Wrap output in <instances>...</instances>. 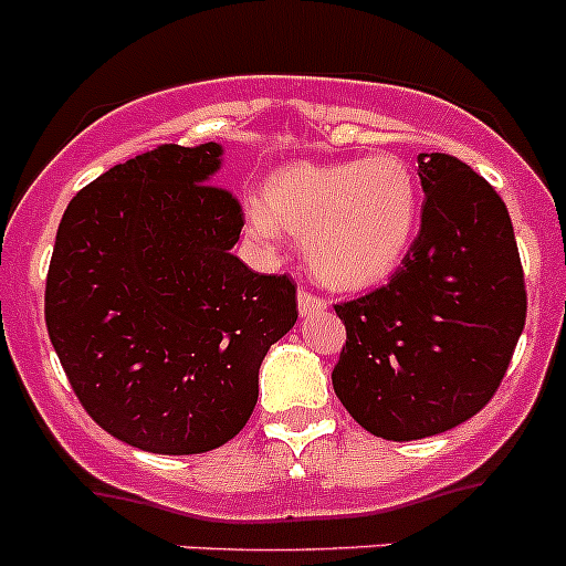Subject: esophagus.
<instances>
[{
	"mask_svg": "<svg viewBox=\"0 0 566 566\" xmlns=\"http://www.w3.org/2000/svg\"><path fill=\"white\" fill-rule=\"evenodd\" d=\"M326 310V301L321 295H312L310 290H298V312L301 317H312V315H321Z\"/></svg>",
	"mask_w": 566,
	"mask_h": 566,
	"instance_id": "34e87169",
	"label": "esophagus"
}]
</instances>
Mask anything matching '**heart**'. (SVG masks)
Returning a JSON list of instances; mask_svg holds the SVG:
<instances>
[{
  "instance_id": "heart-1",
  "label": "heart",
  "mask_w": 566,
  "mask_h": 566,
  "mask_svg": "<svg viewBox=\"0 0 566 566\" xmlns=\"http://www.w3.org/2000/svg\"><path fill=\"white\" fill-rule=\"evenodd\" d=\"M249 229L265 243L282 227L304 234V256L321 282L356 290L387 279L420 229V190L398 155L348 163H293L245 201Z\"/></svg>"
}]
</instances>
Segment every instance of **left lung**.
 <instances>
[{"mask_svg": "<svg viewBox=\"0 0 566 566\" xmlns=\"http://www.w3.org/2000/svg\"><path fill=\"white\" fill-rule=\"evenodd\" d=\"M420 232L384 287L334 306L348 339L334 392L361 429L409 442L484 409L525 326L506 205L451 155H417Z\"/></svg>", "mask_w": 566, "mask_h": 566, "instance_id": "left-lung-1", "label": "left lung"}]
</instances>
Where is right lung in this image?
<instances>
[{"label":"right lung","mask_w":566,"mask_h":566,"mask_svg":"<svg viewBox=\"0 0 566 566\" xmlns=\"http://www.w3.org/2000/svg\"><path fill=\"white\" fill-rule=\"evenodd\" d=\"M221 144L160 146L71 199L46 279V328L87 415L115 440L190 457L240 434L260 365L298 317L293 279L232 254L243 210Z\"/></svg>","instance_id":"add662e5"}]
</instances>
